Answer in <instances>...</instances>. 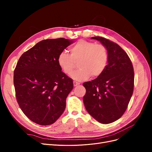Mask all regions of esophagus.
Returning <instances> with one entry per match:
<instances>
[{
	"mask_svg": "<svg viewBox=\"0 0 152 152\" xmlns=\"http://www.w3.org/2000/svg\"><path fill=\"white\" fill-rule=\"evenodd\" d=\"M79 84H80V83H79V82H75V81H73V86H74L75 87V86H79Z\"/></svg>",
	"mask_w": 152,
	"mask_h": 152,
	"instance_id": "esophagus-1",
	"label": "esophagus"
}]
</instances>
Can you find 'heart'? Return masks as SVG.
I'll use <instances>...</instances> for the list:
<instances>
[{"label":"heart","mask_w":152,"mask_h":152,"mask_svg":"<svg viewBox=\"0 0 152 152\" xmlns=\"http://www.w3.org/2000/svg\"><path fill=\"white\" fill-rule=\"evenodd\" d=\"M70 54L63 51L58 57V63L61 70L70 75L74 70L75 63L79 68L71 77L77 81L84 80L91 75L98 77L104 71L108 61L107 48L103 45L80 40L70 48Z\"/></svg>","instance_id":"obj_1"}]
</instances>
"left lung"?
Here are the masks:
<instances>
[{"instance_id": "left-lung-1", "label": "left lung", "mask_w": 152, "mask_h": 152, "mask_svg": "<svg viewBox=\"0 0 152 152\" xmlns=\"http://www.w3.org/2000/svg\"><path fill=\"white\" fill-rule=\"evenodd\" d=\"M107 48L108 65L94 80L84 82L83 98L86 109L96 121L110 124L120 118L126 112L134 89V73L127 54L112 41L94 37Z\"/></svg>"}]
</instances>
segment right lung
Listing matches in <instances>:
<instances>
[{
    "label": "right lung",
    "instance_id": "right-lung-1",
    "mask_svg": "<svg viewBox=\"0 0 152 152\" xmlns=\"http://www.w3.org/2000/svg\"><path fill=\"white\" fill-rule=\"evenodd\" d=\"M73 42L64 38L43 40L17 63L14 72L17 102L25 115L39 125L54 123L65 109L73 84L59 66L58 57Z\"/></svg>",
    "mask_w": 152,
    "mask_h": 152
}]
</instances>
